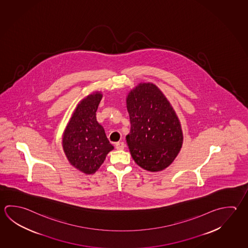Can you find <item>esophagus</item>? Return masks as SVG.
Here are the masks:
<instances>
[{
	"instance_id": "34e87169",
	"label": "esophagus",
	"mask_w": 248,
	"mask_h": 248,
	"mask_svg": "<svg viewBox=\"0 0 248 248\" xmlns=\"http://www.w3.org/2000/svg\"><path fill=\"white\" fill-rule=\"evenodd\" d=\"M115 148L118 149V150H122V149L125 148V144H124V142H117L116 144H115Z\"/></svg>"
}]
</instances>
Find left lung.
<instances>
[{"label": "left lung", "mask_w": 248, "mask_h": 248, "mask_svg": "<svg viewBox=\"0 0 248 248\" xmlns=\"http://www.w3.org/2000/svg\"><path fill=\"white\" fill-rule=\"evenodd\" d=\"M130 132L126 140L135 162L150 172L170 166L180 152L184 135L171 104L153 83H140L126 96Z\"/></svg>", "instance_id": "obj_1"}]
</instances>
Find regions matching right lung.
Segmentation results:
<instances>
[{
    "instance_id": "add662e5",
    "label": "right lung",
    "mask_w": 248,
    "mask_h": 248,
    "mask_svg": "<svg viewBox=\"0 0 248 248\" xmlns=\"http://www.w3.org/2000/svg\"><path fill=\"white\" fill-rule=\"evenodd\" d=\"M101 92L86 96L77 105L63 131L62 146L69 162L79 171L94 174L113 146L96 120Z\"/></svg>"
}]
</instances>
